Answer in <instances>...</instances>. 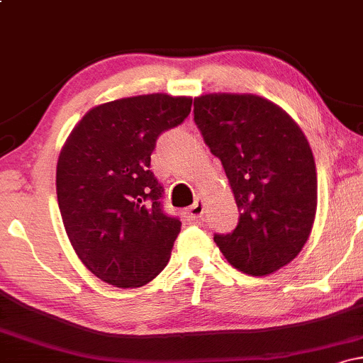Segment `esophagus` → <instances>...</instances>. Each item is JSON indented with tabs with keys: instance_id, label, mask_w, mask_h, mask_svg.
<instances>
[{
	"instance_id": "esophagus-1",
	"label": "esophagus",
	"mask_w": 363,
	"mask_h": 363,
	"mask_svg": "<svg viewBox=\"0 0 363 363\" xmlns=\"http://www.w3.org/2000/svg\"><path fill=\"white\" fill-rule=\"evenodd\" d=\"M205 213V205H203V201H196L193 206H189L186 210V218L189 220V222H194V220H199Z\"/></svg>"
}]
</instances>
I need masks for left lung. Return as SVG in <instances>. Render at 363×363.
<instances>
[{"label": "left lung", "mask_w": 363, "mask_h": 363, "mask_svg": "<svg viewBox=\"0 0 363 363\" xmlns=\"http://www.w3.org/2000/svg\"><path fill=\"white\" fill-rule=\"evenodd\" d=\"M194 123L240 211L234 232L213 240L239 272H278L302 251L315 218L318 174L306 135L280 106L252 94L199 95Z\"/></svg>", "instance_id": "obj_1"}]
</instances>
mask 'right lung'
<instances>
[{"mask_svg": "<svg viewBox=\"0 0 363 363\" xmlns=\"http://www.w3.org/2000/svg\"><path fill=\"white\" fill-rule=\"evenodd\" d=\"M193 99L148 94L95 106L62 145L56 193L74 252L119 289L152 281L167 266L181 220L162 210L150 170L158 136L179 126Z\"/></svg>", "mask_w": 363, "mask_h": 363, "instance_id": "add662e5", "label": "right lung"}]
</instances>
